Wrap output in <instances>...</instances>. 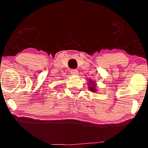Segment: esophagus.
Instances as JSON below:
<instances>
[{"label":"esophagus","instance_id":"obj_1","mask_svg":"<svg viewBox=\"0 0 148 148\" xmlns=\"http://www.w3.org/2000/svg\"><path fill=\"white\" fill-rule=\"evenodd\" d=\"M71 73L73 75H77L79 74V71L77 69H72L71 71Z\"/></svg>","mask_w":148,"mask_h":148}]
</instances>
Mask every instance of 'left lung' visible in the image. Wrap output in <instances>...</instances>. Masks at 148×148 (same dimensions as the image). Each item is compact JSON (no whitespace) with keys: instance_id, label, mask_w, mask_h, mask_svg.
Returning a JSON list of instances; mask_svg holds the SVG:
<instances>
[{"instance_id":"obj_1","label":"left lung","mask_w":148,"mask_h":148,"mask_svg":"<svg viewBox=\"0 0 148 148\" xmlns=\"http://www.w3.org/2000/svg\"><path fill=\"white\" fill-rule=\"evenodd\" d=\"M90 82L91 83L90 85H92V86L89 87V89H90L92 92H95V91H96V85H95L94 82Z\"/></svg>"}]
</instances>
